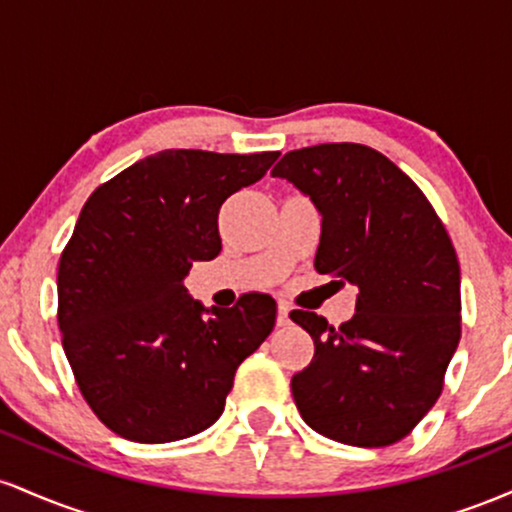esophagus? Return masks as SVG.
I'll use <instances>...</instances> for the list:
<instances>
[{"instance_id": "obj_1", "label": "esophagus", "mask_w": 512, "mask_h": 512, "mask_svg": "<svg viewBox=\"0 0 512 512\" xmlns=\"http://www.w3.org/2000/svg\"><path fill=\"white\" fill-rule=\"evenodd\" d=\"M276 325H279V327L289 325V305H286V303L276 305Z\"/></svg>"}]
</instances>
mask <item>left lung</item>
Wrapping results in <instances>:
<instances>
[{
  "label": "left lung",
  "instance_id": "1",
  "mask_svg": "<svg viewBox=\"0 0 512 512\" xmlns=\"http://www.w3.org/2000/svg\"><path fill=\"white\" fill-rule=\"evenodd\" d=\"M272 175L322 214L315 272L358 286L356 313L339 327L291 313L315 342L310 366L291 378L296 407L339 443H397L436 404L460 342V262L448 231L419 185L370 146H305Z\"/></svg>",
  "mask_w": 512,
  "mask_h": 512
}]
</instances>
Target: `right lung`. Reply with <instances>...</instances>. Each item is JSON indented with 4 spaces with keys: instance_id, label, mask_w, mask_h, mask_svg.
Segmentation results:
<instances>
[{
    "instance_id": "add662e5",
    "label": "right lung",
    "mask_w": 512,
    "mask_h": 512,
    "mask_svg": "<svg viewBox=\"0 0 512 512\" xmlns=\"http://www.w3.org/2000/svg\"><path fill=\"white\" fill-rule=\"evenodd\" d=\"M276 158L166 149L86 199L57 269V322L81 395L117 436L170 443L209 428L274 330L267 293L207 310L182 279L221 252V204Z\"/></svg>"
}]
</instances>
